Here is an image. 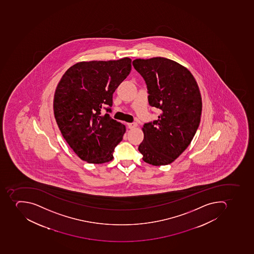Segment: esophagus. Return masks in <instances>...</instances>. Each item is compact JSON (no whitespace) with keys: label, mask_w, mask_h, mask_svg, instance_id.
<instances>
[{"label":"esophagus","mask_w":254,"mask_h":254,"mask_svg":"<svg viewBox=\"0 0 254 254\" xmlns=\"http://www.w3.org/2000/svg\"><path fill=\"white\" fill-rule=\"evenodd\" d=\"M128 127L129 128H136V126H137V124H136V122H132V123H128Z\"/></svg>","instance_id":"esophagus-1"}]
</instances>
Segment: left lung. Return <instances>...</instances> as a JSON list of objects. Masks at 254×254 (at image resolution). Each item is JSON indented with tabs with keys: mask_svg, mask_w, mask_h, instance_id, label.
<instances>
[{
	"mask_svg": "<svg viewBox=\"0 0 254 254\" xmlns=\"http://www.w3.org/2000/svg\"><path fill=\"white\" fill-rule=\"evenodd\" d=\"M132 65L145 81L150 106L161 110L157 120L144 125L138 150L146 163L167 165L188 148L199 126L198 84L186 67L168 59H137Z\"/></svg>",
	"mask_w": 254,
	"mask_h": 254,
	"instance_id": "8db88e82",
	"label": "left lung"
}]
</instances>
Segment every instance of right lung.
I'll return each mask as SVG.
<instances>
[{
  "instance_id": "obj_1",
  "label": "right lung",
  "mask_w": 254,
  "mask_h": 254,
  "mask_svg": "<svg viewBox=\"0 0 254 254\" xmlns=\"http://www.w3.org/2000/svg\"><path fill=\"white\" fill-rule=\"evenodd\" d=\"M129 58L80 62L70 66L55 93V118L64 139L77 156L90 164L113 160L126 126L101 110L111 112L113 94L131 71Z\"/></svg>"
}]
</instances>
